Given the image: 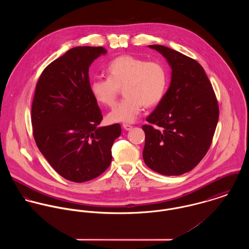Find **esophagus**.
<instances>
[{"instance_id": "34e87169", "label": "esophagus", "mask_w": 249, "mask_h": 249, "mask_svg": "<svg viewBox=\"0 0 249 249\" xmlns=\"http://www.w3.org/2000/svg\"><path fill=\"white\" fill-rule=\"evenodd\" d=\"M123 127H124L125 130H130L133 126L130 125V124H123Z\"/></svg>"}]
</instances>
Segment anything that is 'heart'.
Returning a JSON list of instances; mask_svg holds the SVG:
<instances>
[{"label": "heart", "instance_id": "b5f03b06", "mask_svg": "<svg viewBox=\"0 0 249 249\" xmlns=\"http://www.w3.org/2000/svg\"><path fill=\"white\" fill-rule=\"evenodd\" d=\"M107 78H95L90 83L93 97L102 105L113 107L119 88L125 96L108 114L112 123H133L143 106L158 105L169 85V71L158 61H145L132 56L121 55L109 62Z\"/></svg>", "mask_w": 249, "mask_h": 249}]
</instances>
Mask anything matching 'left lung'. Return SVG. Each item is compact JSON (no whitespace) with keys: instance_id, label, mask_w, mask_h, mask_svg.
<instances>
[{"instance_id":"8db88e82","label":"left lung","mask_w":249,"mask_h":249,"mask_svg":"<svg viewBox=\"0 0 249 249\" xmlns=\"http://www.w3.org/2000/svg\"><path fill=\"white\" fill-rule=\"evenodd\" d=\"M148 48L168 61L170 86L142 125V158L152 171L181 176L192 171L208 151L218 121V106L204 69L196 60L162 45Z\"/></svg>"}]
</instances>
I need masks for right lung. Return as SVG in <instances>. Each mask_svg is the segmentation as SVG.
<instances>
[{
    "label": "right lung",
    "mask_w": 249,
    "mask_h": 249,
    "mask_svg": "<svg viewBox=\"0 0 249 249\" xmlns=\"http://www.w3.org/2000/svg\"><path fill=\"white\" fill-rule=\"evenodd\" d=\"M103 47H75L40 75L32 107L36 144L54 171L72 182L98 178L110 166L119 124L103 120L90 91L89 67L107 53Z\"/></svg>",
    "instance_id": "obj_1"
}]
</instances>
